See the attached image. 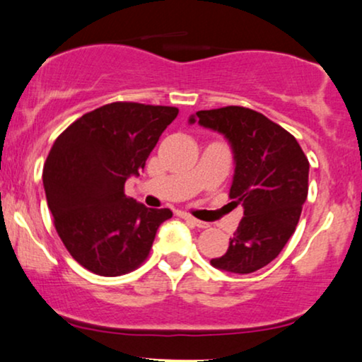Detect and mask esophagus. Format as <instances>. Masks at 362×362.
Here are the masks:
<instances>
[{
	"mask_svg": "<svg viewBox=\"0 0 362 362\" xmlns=\"http://www.w3.org/2000/svg\"><path fill=\"white\" fill-rule=\"evenodd\" d=\"M177 215L180 216L182 220H185L187 223H190V225H194V226H199V228H206V226H209V223H205V221H200V220L194 218V216L189 215V214H185V211H178Z\"/></svg>",
	"mask_w": 362,
	"mask_h": 362,
	"instance_id": "1",
	"label": "esophagus"
}]
</instances>
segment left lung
Returning a JSON list of instances; mask_svg holds the SVG:
<instances>
[{
  "label": "left lung",
  "instance_id": "1",
  "mask_svg": "<svg viewBox=\"0 0 362 362\" xmlns=\"http://www.w3.org/2000/svg\"><path fill=\"white\" fill-rule=\"evenodd\" d=\"M223 134L233 151L230 199L242 204L243 218L215 268L247 274L267 267L295 233L308 197L310 162L290 132L257 110H199L189 119Z\"/></svg>",
  "mask_w": 362,
  "mask_h": 362
}]
</instances>
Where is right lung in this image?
Wrapping results in <instances>:
<instances>
[{
  "label": "right lung",
  "instance_id": "right-lung-1",
  "mask_svg": "<svg viewBox=\"0 0 362 362\" xmlns=\"http://www.w3.org/2000/svg\"><path fill=\"white\" fill-rule=\"evenodd\" d=\"M178 109L112 103L84 114L56 142L42 168L57 235L86 269L119 276L146 262L168 209H147L124 194Z\"/></svg>",
  "mask_w": 362,
  "mask_h": 362
}]
</instances>
